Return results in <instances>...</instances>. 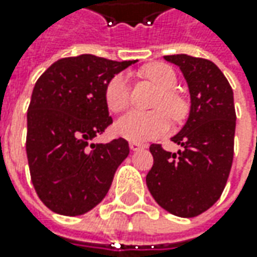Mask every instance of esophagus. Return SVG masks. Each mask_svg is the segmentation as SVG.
I'll use <instances>...</instances> for the list:
<instances>
[{
    "instance_id": "esophagus-1",
    "label": "esophagus",
    "mask_w": 257,
    "mask_h": 257,
    "mask_svg": "<svg viewBox=\"0 0 257 257\" xmlns=\"http://www.w3.org/2000/svg\"><path fill=\"white\" fill-rule=\"evenodd\" d=\"M143 147V144L137 143V142H130V149H132L133 152H139V150H142Z\"/></svg>"
}]
</instances>
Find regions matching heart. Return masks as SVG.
Instances as JSON below:
<instances>
[{"instance_id":"obj_1","label":"heart","mask_w":257,"mask_h":257,"mask_svg":"<svg viewBox=\"0 0 257 257\" xmlns=\"http://www.w3.org/2000/svg\"><path fill=\"white\" fill-rule=\"evenodd\" d=\"M143 74L162 90L160 95L156 100L154 107L166 110L173 118H180L184 114L186 104L182 97L174 91V87L177 84V77L172 67L162 63H154L144 68ZM104 98L107 107L111 111L114 113L123 111L130 103L128 75L125 73H118L111 77L105 85ZM163 110H156L152 113L130 111L117 120L114 130L120 137L139 143L157 139L166 133L170 125L169 117Z\"/></svg>"}]
</instances>
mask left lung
<instances>
[{
	"mask_svg": "<svg viewBox=\"0 0 257 257\" xmlns=\"http://www.w3.org/2000/svg\"><path fill=\"white\" fill-rule=\"evenodd\" d=\"M182 70L190 93V111L172 140L182 150L170 153L152 144L154 163L147 187L164 210L194 217L222 196L233 163L236 111L233 90L219 67L187 54L164 55Z\"/></svg>",
	"mask_w": 257,
	"mask_h": 257,
	"instance_id": "1",
	"label": "left lung"
}]
</instances>
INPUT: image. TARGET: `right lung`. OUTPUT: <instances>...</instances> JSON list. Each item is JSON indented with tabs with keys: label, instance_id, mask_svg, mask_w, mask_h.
Here are the masks:
<instances>
[{
	"label": "right lung",
	"instance_id": "right-lung-1",
	"mask_svg": "<svg viewBox=\"0 0 257 257\" xmlns=\"http://www.w3.org/2000/svg\"><path fill=\"white\" fill-rule=\"evenodd\" d=\"M134 63L81 54L55 61L37 80L25 149L31 182L50 210L80 216L105 197L130 149L124 139L91 140L113 123L105 85Z\"/></svg>",
	"mask_w": 257,
	"mask_h": 257
}]
</instances>
